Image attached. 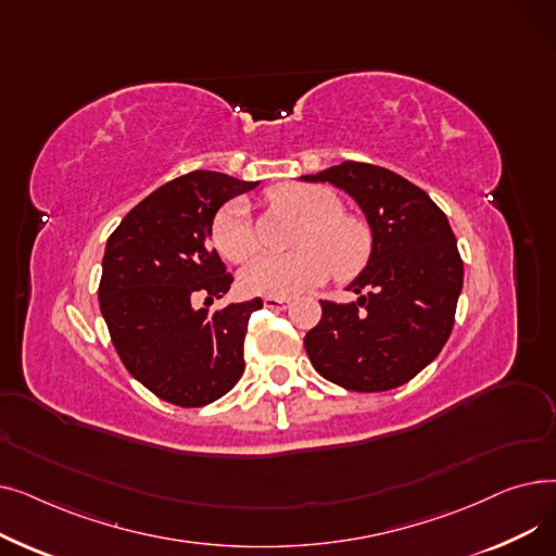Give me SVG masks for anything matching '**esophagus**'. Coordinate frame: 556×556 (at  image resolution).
Returning <instances> with one entry per match:
<instances>
[{"label": "esophagus", "mask_w": 556, "mask_h": 556, "mask_svg": "<svg viewBox=\"0 0 556 556\" xmlns=\"http://www.w3.org/2000/svg\"><path fill=\"white\" fill-rule=\"evenodd\" d=\"M263 306H266V308H286L288 300H283V298H266V300H263Z\"/></svg>", "instance_id": "obj_1"}]
</instances>
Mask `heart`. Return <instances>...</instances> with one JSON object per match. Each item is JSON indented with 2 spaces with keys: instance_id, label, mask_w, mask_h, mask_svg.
<instances>
[{
  "instance_id": "1",
  "label": "heart",
  "mask_w": 556,
  "mask_h": 556,
  "mask_svg": "<svg viewBox=\"0 0 556 556\" xmlns=\"http://www.w3.org/2000/svg\"><path fill=\"white\" fill-rule=\"evenodd\" d=\"M268 200L306 220L298 237L302 250L290 256L266 254L250 263L241 275L248 293L286 300L323 283L331 273L344 281L367 266L374 248L371 229L361 216L342 212V200L333 189L288 182L270 189ZM212 241L231 263H245L256 254L258 239L243 202H229L216 214Z\"/></svg>"
}]
</instances>
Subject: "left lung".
Wrapping results in <instances>:
<instances>
[{"mask_svg": "<svg viewBox=\"0 0 556 556\" xmlns=\"http://www.w3.org/2000/svg\"><path fill=\"white\" fill-rule=\"evenodd\" d=\"M302 180L352 195L374 237L365 270L349 283L358 300H319L306 354L344 390H394L437 358L455 325L464 263L448 218L424 189L374 164L342 162Z\"/></svg>", "mask_w": 556, "mask_h": 556, "instance_id": "8db88e82", "label": "left lung"}]
</instances>
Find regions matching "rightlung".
<instances>
[{
  "mask_svg": "<svg viewBox=\"0 0 556 556\" xmlns=\"http://www.w3.org/2000/svg\"><path fill=\"white\" fill-rule=\"evenodd\" d=\"M258 182L216 170L180 175L143 198L105 245L99 304L126 369L162 401L202 407L245 369L248 319L258 298L210 313L233 277L207 237L223 204Z\"/></svg>",
  "mask_w": 556,
  "mask_h": 556,
  "instance_id": "right-lung-1",
  "label": "right lung"
}]
</instances>
